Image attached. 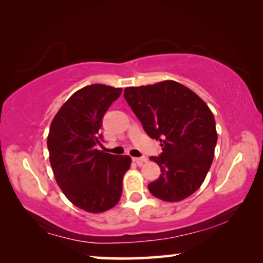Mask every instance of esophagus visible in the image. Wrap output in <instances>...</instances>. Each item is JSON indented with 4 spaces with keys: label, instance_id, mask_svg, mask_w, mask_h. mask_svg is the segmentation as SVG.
<instances>
[{
    "label": "esophagus",
    "instance_id": "obj_1",
    "mask_svg": "<svg viewBox=\"0 0 263 263\" xmlns=\"http://www.w3.org/2000/svg\"><path fill=\"white\" fill-rule=\"evenodd\" d=\"M133 161H135L138 166H141L142 163L147 162V158L146 157H141V158H133Z\"/></svg>",
    "mask_w": 263,
    "mask_h": 263
}]
</instances>
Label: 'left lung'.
<instances>
[{
    "label": "left lung",
    "mask_w": 263,
    "mask_h": 263,
    "mask_svg": "<svg viewBox=\"0 0 263 263\" xmlns=\"http://www.w3.org/2000/svg\"><path fill=\"white\" fill-rule=\"evenodd\" d=\"M128 105L145 132L160 140L162 153L152 157L161 168L148 184L151 194L164 202L189 197L205 180L217 144L211 110L193 90L173 80L124 89Z\"/></svg>",
    "instance_id": "8db88e82"
}]
</instances>
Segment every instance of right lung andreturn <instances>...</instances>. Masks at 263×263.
Returning <instances> with one entry per match:
<instances>
[{
    "instance_id": "obj_1",
    "label": "right lung",
    "mask_w": 263,
    "mask_h": 263,
    "mask_svg": "<svg viewBox=\"0 0 263 263\" xmlns=\"http://www.w3.org/2000/svg\"><path fill=\"white\" fill-rule=\"evenodd\" d=\"M122 88L90 84L75 91L53 118L47 137L50 162L58 185L75 206L104 212L119 202L128 155L96 149L106 110Z\"/></svg>"
}]
</instances>
